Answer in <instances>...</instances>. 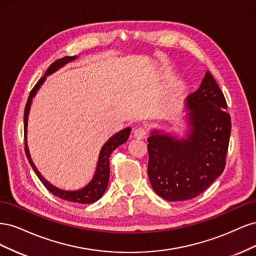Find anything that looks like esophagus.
Instances as JSON below:
<instances>
[{
  "instance_id": "obj_1",
  "label": "esophagus",
  "mask_w": 256,
  "mask_h": 256,
  "mask_svg": "<svg viewBox=\"0 0 256 256\" xmlns=\"http://www.w3.org/2000/svg\"><path fill=\"white\" fill-rule=\"evenodd\" d=\"M134 136L136 138H146V136H147V129H146V127L140 126V127L136 128L134 131Z\"/></svg>"
}]
</instances>
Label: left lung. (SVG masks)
<instances>
[{
  "mask_svg": "<svg viewBox=\"0 0 256 256\" xmlns=\"http://www.w3.org/2000/svg\"><path fill=\"white\" fill-rule=\"evenodd\" d=\"M226 108L218 83L207 72L198 90L186 99L184 136L152 130L147 173L159 196L171 202L193 198L222 174L232 128Z\"/></svg>",
  "mask_w": 256,
  "mask_h": 256,
  "instance_id": "obj_1",
  "label": "left lung"
}]
</instances>
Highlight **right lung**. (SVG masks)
Returning a JSON list of instances; mask_svg holds the SVG:
<instances>
[{
  "mask_svg": "<svg viewBox=\"0 0 256 256\" xmlns=\"http://www.w3.org/2000/svg\"><path fill=\"white\" fill-rule=\"evenodd\" d=\"M76 58V56H65V58H62L54 62V63L51 64L50 67L47 69V72H46V74H44L42 78L40 79V81L36 83L34 88L30 90V96L28 98V102L26 104L24 118H23V120H24L26 154V157H28L30 164V166H32V168L34 170L35 174L38 176V178H40V182L44 184V187L47 188L52 193V194H54L60 198L69 200V202L80 203V204H90V203H94V202H96V200H98L100 198L104 196V193L106 192L108 184H109V177H110V154H112V152L115 148H118L120 145L127 142L129 134H130V131H131L130 127H127L125 129L120 130V132L115 134L104 144V146L102 147V150H100V152H99L96 171H95L94 176H92V180L86 186H85V187H83L79 190H74V191H67V190L60 189V188L56 187V186H53L52 184H50L48 180H46L44 177L37 170L32 158H30L28 146V136L26 134H28V114H30V104H32L33 98L35 97L37 90L40 88V86L44 84L46 78H47V76H49L53 72H56L58 69H60V67H63L64 65L69 63V62L74 60Z\"/></svg>",
  "mask_w": 256,
  "mask_h": 256,
  "instance_id": "obj_1",
  "label": "right lung"
}]
</instances>
